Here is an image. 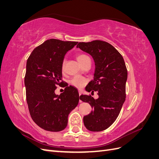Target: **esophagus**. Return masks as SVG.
Segmentation results:
<instances>
[{
	"instance_id": "esophagus-1",
	"label": "esophagus",
	"mask_w": 159,
	"mask_h": 159,
	"mask_svg": "<svg viewBox=\"0 0 159 159\" xmlns=\"http://www.w3.org/2000/svg\"><path fill=\"white\" fill-rule=\"evenodd\" d=\"M81 93H82V91H81V90H79V95H80V96L81 95ZM80 103L81 102V100H80Z\"/></svg>"
}]
</instances>
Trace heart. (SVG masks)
<instances>
[{"label":"heart","mask_w":159,"mask_h":159,"mask_svg":"<svg viewBox=\"0 0 159 159\" xmlns=\"http://www.w3.org/2000/svg\"><path fill=\"white\" fill-rule=\"evenodd\" d=\"M88 57H89L86 55L81 54H78V56H77V60H78L79 63L81 65L83 62L86 59L88 58ZM65 64H66V60H64L63 61H62V64H61V68L62 69H64V66H65ZM71 84L72 85H74V87L81 89V88H84L85 85V84H87V80L84 78V77L77 75V76H75L74 78L71 80Z\"/></svg>","instance_id":"heart-1"}]
</instances>
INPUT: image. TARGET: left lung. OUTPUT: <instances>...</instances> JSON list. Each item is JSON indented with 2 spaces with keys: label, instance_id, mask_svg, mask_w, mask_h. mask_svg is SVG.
<instances>
[{
  "label": "left lung",
  "instance_id": "1",
  "mask_svg": "<svg viewBox=\"0 0 159 159\" xmlns=\"http://www.w3.org/2000/svg\"><path fill=\"white\" fill-rule=\"evenodd\" d=\"M77 48L91 56L95 62L93 80L85 90L98 91L99 98L81 95L80 99L93 108L84 117L85 127L91 131H102L115 122L125 101L127 70L121 54L109 43L102 40L79 42Z\"/></svg>",
  "mask_w": 159,
  "mask_h": 159
}]
</instances>
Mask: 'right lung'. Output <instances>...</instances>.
Listing matches in <instances>:
<instances>
[{
  "label": "right lung",
  "mask_w": 159,
  "mask_h": 159,
  "mask_svg": "<svg viewBox=\"0 0 159 159\" xmlns=\"http://www.w3.org/2000/svg\"><path fill=\"white\" fill-rule=\"evenodd\" d=\"M78 42L50 39L34 49L26 62L25 78L26 101L33 121L42 129L58 132L68 125V115L79 102L78 91L66 86L56 95V85L64 84L61 64L67 52Z\"/></svg>",
  "instance_id": "right-lung-1"
}]
</instances>
